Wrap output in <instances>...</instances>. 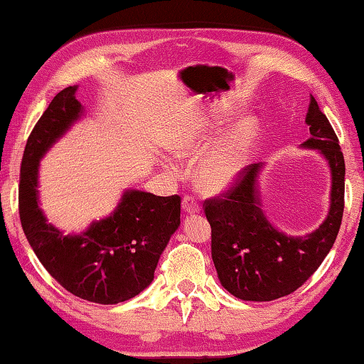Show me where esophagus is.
<instances>
[{
    "label": "esophagus",
    "instance_id": "esophagus-1",
    "mask_svg": "<svg viewBox=\"0 0 364 364\" xmlns=\"http://www.w3.org/2000/svg\"><path fill=\"white\" fill-rule=\"evenodd\" d=\"M182 209L187 214H195V213H200V205H198V201H196L195 196L186 195L182 200Z\"/></svg>",
    "mask_w": 364,
    "mask_h": 364
}]
</instances>
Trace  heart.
<instances>
[{"label": "heart", "instance_id": "b5f03b06", "mask_svg": "<svg viewBox=\"0 0 364 364\" xmlns=\"http://www.w3.org/2000/svg\"><path fill=\"white\" fill-rule=\"evenodd\" d=\"M256 126L252 123L240 124L214 149L196 168V181L205 192L218 193L230 187L250 163L256 144ZM177 155L186 156L195 151V144L190 139H177L174 142Z\"/></svg>", "mask_w": 364, "mask_h": 364}]
</instances>
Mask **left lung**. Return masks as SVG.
I'll use <instances>...</instances> for the list:
<instances>
[{
  "label": "left lung",
  "mask_w": 364,
  "mask_h": 364,
  "mask_svg": "<svg viewBox=\"0 0 364 364\" xmlns=\"http://www.w3.org/2000/svg\"><path fill=\"white\" fill-rule=\"evenodd\" d=\"M305 123L311 137L302 146L320 150L333 176L329 214L314 233L288 237L267 220L257 188L262 163L246 166L225 193L203 203L211 224V252L219 279L241 301H275L301 288L321 265L339 233L346 190L339 139L315 97H310Z\"/></svg>",
  "instance_id": "1"
}]
</instances>
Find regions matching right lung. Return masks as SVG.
Instances as JSON below:
<instances>
[{
	"label": "right lung",
	"instance_id": "right-lung-1",
	"mask_svg": "<svg viewBox=\"0 0 364 364\" xmlns=\"http://www.w3.org/2000/svg\"><path fill=\"white\" fill-rule=\"evenodd\" d=\"M76 86L55 95L25 145L18 214L44 269L73 296L95 304L129 301L151 283L159 256L181 225V196L127 190L112 215L80 235H63L38 206V166L50 145L80 118Z\"/></svg>",
	"mask_w": 364,
	"mask_h": 364
}]
</instances>
